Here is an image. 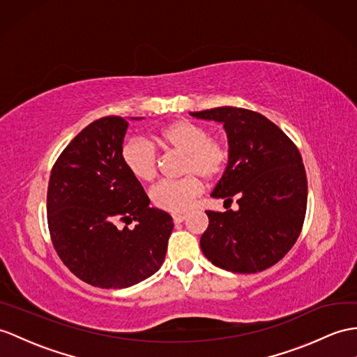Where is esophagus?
<instances>
[{
    "instance_id": "34e87169",
    "label": "esophagus",
    "mask_w": 357,
    "mask_h": 357,
    "mask_svg": "<svg viewBox=\"0 0 357 357\" xmlns=\"http://www.w3.org/2000/svg\"><path fill=\"white\" fill-rule=\"evenodd\" d=\"M186 213H174L172 215V221L176 222V224H180V222H183L185 220H186Z\"/></svg>"
}]
</instances>
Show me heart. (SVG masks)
<instances>
[{
	"instance_id": "heart-1",
	"label": "heart",
	"mask_w": 357,
	"mask_h": 357,
	"mask_svg": "<svg viewBox=\"0 0 357 357\" xmlns=\"http://www.w3.org/2000/svg\"><path fill=\"white\" fill-rule=\"evenodd\" d=\"M154 139L165 150L183 153L181 172L186 176L177 180H163L151 192L153 204L165 212H185L203 192L199 176L213 180L227 168L230 150L221 136L208 135L207 127L190 119H176L154 133ZM121 159L132 176L150 183L158 176V153L142 139H130L121 150Z\"/></svg>"
}]
</instances>
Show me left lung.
Returning <instances> with one entry per match:
<instances>
[{
  "mask_svg": "<svg viewBox=\"0 0 357 357\" xmlns=\"http://www.w3.org/2000/svg\"><path fill=\"white\" fill-rule=\"evenodd\" d=\"M224 124L230 158L212 197L236 212L206 211L208 227L199 245L215 266L251 274L275 265L294 247L307 207V178L301 154L268 118L241 107L192 112Z\"/></svg>",
  "mask_w": 357,
  "mask_h": 357,
  "instance_id": "8db88e82",
  "label": "left lung"
}]
</instances>
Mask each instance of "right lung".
Here are the masks:
<instances>
[{
  "mask_svg": "<svg viewBox=\"0 0 357 357\" xmlns=\"http://www.w3.org/2000/svg\"><path fill=\"white\" fill-rule=\"evenodd\" d=\"M128 123L104 116L83 128L51 169L47 220L59 257L78 279L128 288L162 266L172 218L150 207L121 159ZM137 221L135 229L126 225ZM121 223H126L124 228Z\"/></svg>",
  "mask_w": 357,
  "mask_h": 357,
  "instance_id": "obj_1",
  "label": "right lung"
}]
</instances>
